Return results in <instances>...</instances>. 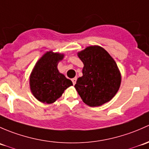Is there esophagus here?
I'll return each mask as SVG.
<instances>
[{
  "label": "esophagus",
  "mask_w": 149,
  "mask_h": 149,
  "mask_svg": "<svg viewBox=\"0 0 149 149\" xmlns=\"http://www.w3.org/2000/svg\"><path fill=\"white\" fill-rule=\"evenodd\" d=\"M72 83H73V85H75V84H76V82H77V77H74V78H72Z\"/></svg>",
  "instance_id": "esophagus-1"
}]
</instances>
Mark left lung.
Listing matches in <instances>:
<instances>
[{
	"label": "left lung",
	"mask_w": 149,
	"mask_h": 149,
	"mask_svg": "<svg viewBox=\"0 0 149 149\" xmlns=\"http://www.w3.org/2000/svg\"><path fill=\"white\" fill-rule=\"evenodd\" d=\"M83 62L82 76L74 87L82 101L90 107L101 106L111 100L120 88L121 74L116 61L105 49L90 46L77 52Z\"/></svg>",
	"instance_id": "8db88e82"
}]
</instances>
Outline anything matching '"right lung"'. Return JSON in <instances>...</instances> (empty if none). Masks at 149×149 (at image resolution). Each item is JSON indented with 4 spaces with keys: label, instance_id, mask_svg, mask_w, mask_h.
<instances>
[{
    "label": "right lung",
    "instance_id": "add662e5",
    "mask_svg": "<svg viewBox=\"0 0 149 149\" xmlns=\"http://www.w3.org/2000/svg\"><path fill=\"white\" fill-rule=\"evenodd\" d=\"M64 56V54L47 52L32 70L29 77L31 92L43 103H53L62 95L66 89L73 85L72 82L58 70V63Z\"/></svg>",
    "mask_w": 149,
    "mask_h": 149
}]
</instances>
